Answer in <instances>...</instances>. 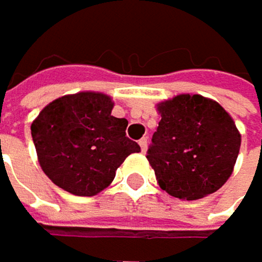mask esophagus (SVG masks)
I'll return each instance as SVG.
<instances>
[{
    "label": "esophagus",
    "instance_id": "obj_1",
    "mask_svg": "<svg viewBox=\"0 0 262 262\" xmlns=\"http://www.w3.org/2000/svg\"><path fill=\"white\" fill-rule=\"evenodd\" d=\"M140 147H141V150H143V152H146V149H147V144H149V140H147V137H143L140 141Z\"/></svg>",
    "mask_w": 262,
    "mask_h": 262
}]
</instances>
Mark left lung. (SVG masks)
I'll list each match as a JSON object with an SVG mask.
<instances>
[{
  "instance_id": "1",
  "label": "left lung",
  "mask_w": 262,
  "mask_h": 262,
  "mask_svg": "<svg viewBox=\"0 0 262 262\" xmlns=\"http://www.w3.org/2000/svg\"><path fill=\"white\" fill-rule=\"evenodd\" d=\"M162 116L147 160L162 190L179 200H200L233 174L241 134L226 110L200 94L157 103Z\"/></svg>"
}]
</instances>
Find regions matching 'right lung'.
I'll list each match as a JSON object with an SVG mask.
<instances>
[{
    "instance_id": "1",
    "label": "right lung",
    "mask_w": 262,
    "mask_h": 262,
    "mask_svg": "<svg viewBox=\"0 0 262 262\" xmlns=\"http://www.w3.org/2000/svg\"><path fill=\"white\" fill-rule=\"evenodd\" d=\"M103 93L83 91L50 102L31 124L37 160L53 184L77 196H94L138 143L125 137L127 119L112 115Z\"/></svg>"
}]
</instances>
